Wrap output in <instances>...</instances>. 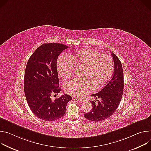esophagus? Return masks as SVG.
Here are the masks:
<instances>
[{
	"label": "esophagus",
	"instance_id": "esophagus-1",
	"mask_svg": "<svg viewBox=\"0 0 151 151\" xmlns=\"http://www.w3.org/2000/svg\"><path fill=\"white\" fill-rule=\"evenodd\" d=\"M76 98L77 99L80 100V101H82V99H83V98H81V97H76Z\"/></svg>",
	"mask_w": 151,
	"mask_h": 151
}]
</instances>
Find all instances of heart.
I'll return each instance as SVG.
<instances>
[{"instance_id": "1", "label": "heart", "mask_w": 151, "mask_h": 151, "mask_svg": "<svg viewBox=\"0 0 151 151\" xmlns=\"http://www.w3.org/2000/svg\"><path fill=\"white\" fill-rule=\"evenodd\" d=\"M61 55L57 61L58 74L63 78L70 77L75 65L84 66L83 80L74 78L66 81L64 89L73 96L85 95L105 86L111 79L114 69L113 60L110 56L101 54L97 50L88 48L80 50L71 55Z\"/></svg>"}]
</instances>
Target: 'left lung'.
I'll return each mask as SVG.
<instances>
[{"label":"left lung","mask_w":151,"mask_h":151,"mask_svg":"<svg viewBox=\"0 0 151 151\" xmlns=\"http://www.w3.org/2000/svg\"><path fill=\"white\" fill-rule=\"evenodd\" d=\"M114 60V73L111 80L102 89L92 94L96 101H91L92 109L84 116L88 120L99 122L111 116L118 107L123 94L124 73L122 66L119 58L111 53Z\"/></svg>","instance_id":"8db88e82"}]
</instances>
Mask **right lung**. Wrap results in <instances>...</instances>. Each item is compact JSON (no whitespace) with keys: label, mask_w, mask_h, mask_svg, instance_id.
Instances as JSON below:
<instances>
[{"label":"right lung","mask_w":151,"mask_h":151,"mask_svg":"<svg viewBox=\"0 0 151 151\" xmlns=\"http://www.w3.org/2000/svg\"><path fill=\"white\" fill-rule=\"evenodd\" d=\"M68 46L59 43L44 44L28 60L26 67L24 91L27 104L38 118L45 121H56L65 114L66 104L72 99L63 94L55 101L50 96L61 91L57 71V59Z\"/></svg>","instance_id":"obj_1"}]
</instances>
